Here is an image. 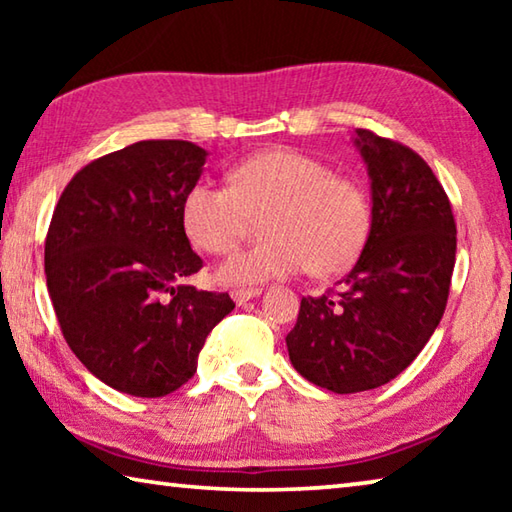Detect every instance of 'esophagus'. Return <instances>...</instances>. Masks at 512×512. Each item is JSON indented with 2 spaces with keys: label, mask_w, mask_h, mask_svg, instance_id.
<instances>
[{
  "label": "esophagus",
  "mask_w": 512,
  "mask_h": 512,
  "mask_svg": "<svg viewBox=\"0 0 512 512\" xmlns=\"http://www.w3.org/2000/svg\"><path fill=\"white\" fill-rule=\"evenodd\" d=\"M259 293H262V287H248V289H232L230 296L237 305H244V302H248L250 298H257Z\"/></svg>",
  "instance_id": "34e87169"
}]
</instances>
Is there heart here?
I'll use <instances>...</instances> for the list:
<instances>
[{
  "label": "heart",
  "mask_w": 512,
  "mask_h": 512,
  "mask_svg": "<svg viewBox=\"0 0 512 512\" xmlns=\"http://www.w3.org/2000/svg\"><path fill=\"white\" fill-rule=\"evenodd\" d=\"M262 214L266 239L228 257L221 282L259 284L305 268L341 273L357 262L372 228L366 189L296 149L259 151L230 171V185L198 180L183 198L187 237L212 255L235 248Z\"/></svg>",
  "instance_id": "b5f03b06"
}]
</instances>
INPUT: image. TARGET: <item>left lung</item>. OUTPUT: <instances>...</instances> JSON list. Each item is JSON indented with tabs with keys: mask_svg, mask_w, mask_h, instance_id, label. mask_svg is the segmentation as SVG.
Wrapping results in <instances>:
<instances>
[{
	"mask_svg": "<svg viewBox=\"0 0 512 512\" xmlns=\"http://www.w3.org/2000/svg\"><path fill=\"white\" fill-rule=\"evenodd\" d=\"M368 164L372 228L341 291L302 298L287 334L302 377L332 393L384 386L411 366L445 314L456 221L440 180L418 153L357 128Z\"/></svg>",
	"mask_w": 512,
	"mask_h": 512,
	"instance_id": "1",
	"label": "left lung"
}]
</instances>
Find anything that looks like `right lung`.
<instances>
[{"instance_id": "add662e5", "label": "right lung", "mask_w": 512, "mask_h": 512, "mask_svg": "<svg viewBox=\"0 0 512 512\" xmlns=\"http://www.w3.org/2000/svg\"><path fill=\"white\" fill-rule=\"evenodd\" d=\"M205 158L194 142H135L85 164L51 216L45 273L60 332L115 391L164 397L187 384L207 334L235 309L228 293L183 284L203 268L183 198Z\"/></svg>"}]
</instances>
